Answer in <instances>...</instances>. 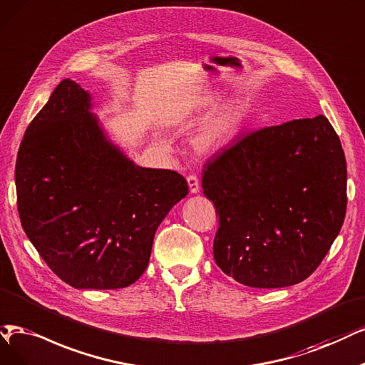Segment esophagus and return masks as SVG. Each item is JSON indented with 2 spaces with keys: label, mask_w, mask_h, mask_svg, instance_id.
<instances>
[{
  "label": "esophagus",
  "mask_w": 365,
  "mask_h": 365,
  "mask_svg": "<svg viewBox=\"0 0 365 365\" xmlns=\"http://www.w3.org/2000/svg\"><path fill=\"white\" fill-rule=\"evenodd\" d=\"M186 180H187V185H190V191H191V194H197V192L200 191V180H198L197 175H194V174L187 175Z\"/></svg>",
  "instance_id": "34e87169"
}]
</instances>
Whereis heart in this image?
<instances>
[{
    "mask_svg": "<svg viewBox=\"0 0 365 365\" xmlns=\"http://www.w3.org/2000/svg\"><path fill=\"white\" fill-rule=\"evenodd\" d=\"M232 129V115L221 114L200 132L197 137V145L203 150H210V148L221 144Z\"/></svg>",
    "mask_w": 365,
    "mask_h": 365,
    "instance_id": "obj_1",
    "label": "heart"
}]
</instances>
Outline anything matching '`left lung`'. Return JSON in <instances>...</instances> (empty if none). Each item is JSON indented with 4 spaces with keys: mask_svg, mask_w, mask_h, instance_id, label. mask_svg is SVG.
Instances as JSON below:
<instances>
[{
    "mask_svg": "<svg viewBox=\"0 0 365 365\" xmlns=\"http://www.w3.org/2000/svg\"><path fill=\"white\" fill-rule=\"evenodd\" d=\"M347 168L325 115L250 132L205 165L203 192L220 217L213 257L250 287L312 275L346 217Z\"/></svg>",
    "mask_w": 365,
    "mask_h": 365,
    "instance_id": "obj_1",
    "label": "left lung"
}]
</instances>
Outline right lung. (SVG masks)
Returning <instances> with one entry per match:
<instances>
[{"label":"right lung","instance_id":"add662e5","mask_svg":"<svg viewBox=\"0 0 365 365\" xmlns=\"http://www.w3.org/2000/svg\"><path fill=\"white\" fill-rule=\"evenodd\" d=\"M90 94L63 79L25 130L15 182L25 235L75 289H121L150 260L156 228L187 194L183 175L135 165L106 140Z\"/></svg>","mask_w":365,"mask_h":365}]
</instances>
